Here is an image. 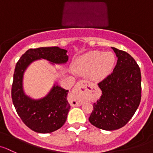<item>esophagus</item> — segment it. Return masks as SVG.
Here are the masks:
<instances>
[{
	"label": "esophagus",
	"mask_w": 153,
	"mask_h": 153,
	"mask_svg": "<svg viewBox=\"0 0 153 153\" xmlns=\"http://www.w3.org/2000/svg\"><path fill=\"white\" fill-rule=\"evenodd\" d=\"M89 85L90 83L87 81H78L72 91V96H71V99H72L71 105L73 106H79L82 104L85 94L81 89L82 88H85V86H89Z\"/></svg>",
	"instance_id": "obj_1"
}]
</instances>
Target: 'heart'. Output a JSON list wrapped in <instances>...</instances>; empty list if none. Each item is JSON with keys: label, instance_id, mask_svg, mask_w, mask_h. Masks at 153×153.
I'll return each instance as SVG.
<instances>
[{"label": "heart", "instance_id": "heart-1", "mask_svg": "<svg viewBox=\"0 0 153 153\" xmlns=\"http://www.w3.org/2000/svg\"><path fill=\"white\" fill-rule=\"evenodd\" d=\"M115 61V56L112 52L93 51L77 57L72 67L78 73L89 74L91 79L100 81L110 75Z\"/></svg>", "mask_w": 153, "mask_h": 153}]
</instances>
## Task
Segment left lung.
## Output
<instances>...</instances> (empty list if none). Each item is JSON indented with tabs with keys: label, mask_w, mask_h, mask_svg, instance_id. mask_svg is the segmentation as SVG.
I'll return each instance as SVG.
<instances>
[{
	"label": "left lung",
	"mask_w": 153,
	"mask_h": 153,
	"mask_svg": "<svg viewBox=\"0 0 153 153\" xmlns=\"http://www.w3.org/2000/svg\"><path fill=\"white\" fill-rule=\"evenodd\" d=\"M118 60L113 72L98 84L102 91L94 104L89 122L94 126L114 131L125 126L134 115L141 100L140 69L128 53L112 48Z\"/></svg>",
	"instance_id": "1"
}]
</instances>
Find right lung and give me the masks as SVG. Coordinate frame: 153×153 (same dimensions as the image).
Segmentation results:
<instances>
[{
  "mask_svg": "<svg viewBox=\"0 0 153 153\" xmlns=\"http://www.w3.org/2000/svg\"><path fill=\"white\" fill-rule=\"evenodd\" d=\"M68 51L59 47L29 49L16 65L12 85V100L17 114L27 127L41 134L53 132L65 124L70 105L67 100L68 91L57 82L46 96L34 99L24 91L23 78L27 68L33 62L44 59L53 65L66 63Z\"/></svg>",
  "mask_w": 153,
  "mask_h": 153,
  "instance_id": "add662e5",
  "label": "right lung"
}]
</instances>
